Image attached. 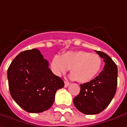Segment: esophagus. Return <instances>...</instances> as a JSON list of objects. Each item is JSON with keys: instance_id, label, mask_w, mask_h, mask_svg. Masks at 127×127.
<instances>
[{"instance_id": "34e87169", "label": "esophagus", "mask_w": 127, "mask_h": 127, "mask_svg": "<svg viewBox=\"0 0 127 127\" xmlns=\"http://www.w3.org/2000/svg\"><path fill=\"white\" fill-rule=\"evenodd\" d=\"M69 84H70V83H69V82L64 81V87H66V88H67L68 85H69Z\"/></svg>"}]
</instances>
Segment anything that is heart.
<instances>
[{
	"label": "heart",
	"mask_w": 127,
	"mask_h": 127,
	"mask_svg": "<svg viewBox=\"0 0 127 127\" xmlns=\"http://www.w3.org/2000/svg\"><path fill=\"white\" fill-rule=\"evenodd\" d=\"M102 65L99 55L83 51H69L51 60V67L57 76L65 73L70 68V78L80 83H86L96 76Z\"/></svg>",
	"instance_id": "b5f03b06"
}]
</instances>
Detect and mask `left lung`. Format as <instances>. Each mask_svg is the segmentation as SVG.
<instances>
[{
	"mask_svg": "<svg viewBox=\"0 0 127 127\" xmlns=\"http://www.w3.org/2000/svg\"><path fill=\"white\" fill-rule=\"evenodd\" d=\"M103 59V69L90 82L81 85L80 93L74 98V104L86 115L98 114L106 108L114 97L118 85V67L105 53L95 51Z\"/></svg>",
	"mask_w": 127,
	"mask_h": 127,
	"instance_id": "obj_1",
	"label": "left lung"
}]
</instances>
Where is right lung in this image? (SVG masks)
Returning <instances> with one entry per match:
<instances>
[{
  "label": "right lung",
  "mask_w": 127,
  "mask_h": 127,
  "mask_svg": "<svg viewBox=\"0 0 127 127\" xmlns=\"http://www.w3.org/2000/svg\"><path fill=\"white\" fill-rule=\"evenodd\" d=\"M9 92L21 108L29 113H42L53 105L64 81L53 73L49 62L38 49L21 52L7 69Z\"/></svg>",
  "instance_id": "1"
}]
</instances>
